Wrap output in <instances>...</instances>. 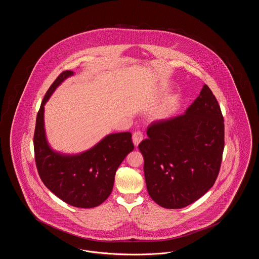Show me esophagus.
I'll list each match as a JSON object with an SVG mask.
<instances>
[{
    "instance_id": "1",
    "label": "esophagus",
    "mask_w": 259,
    "mask_h": 259,
    "mask_svg": "<svg viewBox=\"0 0 259 259\" xmlns=\"http://www.w3.org/2000/svg\"><path fill=\"white\" fill-rule=\"evenodd\" d=\"M143 138H144V135H143V133L141 131H136V132L133 133L132 139H133V143H134L135 147H138V145L142 142Z\"/></svg>"
}]
</instances>
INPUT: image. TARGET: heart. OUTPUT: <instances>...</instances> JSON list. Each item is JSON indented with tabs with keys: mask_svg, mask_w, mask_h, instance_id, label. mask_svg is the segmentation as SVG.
<instances>
[{
	"mask_svg": "<svg viewBox=\"0 0 259 259\" xmlns=\"http://www.w3.org/2000/svg\"><path fill=\"white\" fill-rule=\"evenodd\" d=\"M174 101L170 100L168 102H166L163 106H161L160 108L157 111L154 112V118L156 119H164L166 118L174 110Z\"/></svg>",
	"mask_w": 259,
	"mask_h": 259,
	"instance_id": "obj_1",
	"label": "heart"
}]
</instances>
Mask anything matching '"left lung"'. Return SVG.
<instances>
[{
  "label": "left lung",
  "instance_id": "obj_1",
  "mask_svg": "<svg viewBox=\"0 0 259 259\" xmlns=\"http://www.w3.org/2000/svg\"><path fill=\"white\" fill-rule=\"evenodd\" d=\"M139 145L148 194L166 209H182L215 183L224 148L221 107L207 84L185 114L149 124Z\"/></svg>",
  "mask_w": 259,
  "mask_h": 259
}]
</instances>
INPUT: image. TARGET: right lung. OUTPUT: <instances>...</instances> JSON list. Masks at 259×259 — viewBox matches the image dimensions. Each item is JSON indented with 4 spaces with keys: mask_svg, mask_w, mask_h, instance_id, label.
I'll return each mask as SVG.
<instances>
[{
    "mask_svg": "<svg viewBox=\"0 0 259 259\" xmlns=\"http://www.w3.org/2000/svg\"><path fill=\"white\" fill-rule=\"evenodd\" d=\"M73 71H64L51 84L38 110L34 134L37 172L44 185L65 203L77 208H94L110 196L117 168L134 149L130 132L110 134L80 154L66 155L48 144L44 111L56 87Z\"/></svg>",
    "mask_w": 259,
    "mask_h": 259,
    "instance_id": "right-lung-1",
    "label": "right lung"
}]
</instances>
